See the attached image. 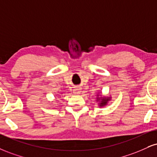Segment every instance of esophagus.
I'll return each instance as SVG.
<instances>
[{"mask_svg":"<svg viewBox=\"0 0 157 157\" xmlns=\"http://www.w3.org/2000/svg\"><path fill=\"white\" fill-rule=\"evenodd\" d=\"M80 90H79V89L78 88H77V89H75V94H80Z\"/></svg>","mask_w":157,"mask_h":157,"instance_id":"34e87169","label":"esophagus"}]
</instances>
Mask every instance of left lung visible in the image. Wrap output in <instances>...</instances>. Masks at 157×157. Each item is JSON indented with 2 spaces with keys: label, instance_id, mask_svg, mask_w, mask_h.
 <instances>
[{
  "label": "left lung",
  "instance_id": "8db88e82",
  "mask_svg": "<svg viewBox=\"0 0 157 157\" xmlns=\"http://www.w3.org/2000/svg\"><path fill=\"white\" fill-rule=\"evenodd\" d=\"M108 99H102V101H101V103H100V106H103V105H105L107 104V101H108Z\"/></svg>",
  "mask_w": 157,
  "mask_h": 157
}]
</instances>
